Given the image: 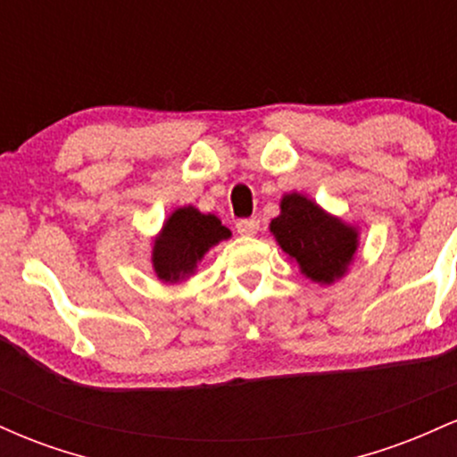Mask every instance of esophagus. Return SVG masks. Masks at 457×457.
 <instances>
[{"label":"esophagus","instance_id":"obj_1","mask_svg":"<svg viewBox=\"0 0 457 457\" xmlns=\"http://www.w3.org/2000/svg\"><path fill=\"white\" fill-rule=\"evenodd\" d=\"M236 229H238L240 236H253L258 234L260 221L258 219H240V221L236 223Z\"/></svg>","mask_w":457,"mask_h":457}]
</instances>
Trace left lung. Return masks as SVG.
Masks as SVG:
<instances>
[{"instance_id":"left-lung-1","label":"left lung","mask_w":457,"mask_h":457,"mask_svg":"<svg viewBox=\"0 0 457 457\" xmlns=\"http://www.w3.org/2000/svg\"><path fill=\"white\" fill-rule=\"evenodd\" d=\"M287 260L318 286H333L348 275L356 258L361 229L337 214L324 211L303 193H283L279 214L269 225Z\"/></svg>"}]
</instances>
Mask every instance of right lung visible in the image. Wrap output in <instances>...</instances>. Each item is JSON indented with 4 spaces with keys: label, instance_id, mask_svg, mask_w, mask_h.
Wrapping results in <instances>:
<instances>
[{
    "label": "right lung",
    "instance_id": "right-lung-1",
    "mask_svg": "<svg viewBox=\"0 0 457 457\" xmlns=\"http://www.w3.org/2000/svg\"><path fill=\"white\" fill-rule=\"evenodd\" d=\"M232 232L217 214H204L195 206H180L170 212L159 234L152 236V270L161 283H182L195 275L204 255L228 240Z\"/></svg>",
    "mask_w": 457,
    "mask_h": 457
}]
</instances>
